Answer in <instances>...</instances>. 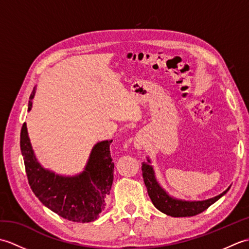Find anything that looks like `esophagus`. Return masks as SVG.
<instances>
[{
	"mask_svg": "<svg viewBox=\"0 0 249 249\" xmlns=\"http://www.w3.org/2000/svg\"><path fill=\"white\" fill-rule=\"evenodd\" d=\"M144 145V140H143V137H142V135L138 134L134 139V146L135 149L137 150H141L142 147H143Z\"/></svg>",
	"mask_w": 249,
	"mask_h": 249,
	"instance_id": "obj_1",
	"label": "esophagus"
}]
</instances>
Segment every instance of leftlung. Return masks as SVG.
Returning <instances> with one entry per match:
<instances>
[{"label": "left lung", "instance_id": "left-lung-1", "mask_svg": "<svg viewBox=\"0 0 249 249\" xmlns=\"http://www.w3.org/2000/svg\"><path fill=\"white\" fill-rule=\"evenodd\" d=\"M146 158V161L142 162L141 169L147 193H149L150 198L155 208L160 210L161 213L172 216V217H189V216H195L202 213L209 206L215 203L216 201L228 193V190L231 187L230 185L225 192L218 196L205 200H185L177 198L169 194L162 187V185L156 177L155 169L152 166L151 158L149 156Z\"/></svg>", "mask_w": 249, "mask_h": 249}]
</instances>
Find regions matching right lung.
I'll use <instances>...</instances> for the list:
<instances>
[{"label":"right lung","mask_w":249,"mask_h":249,"mask_svg":"<svg viewBox=\"0 0 249 249\" xmlns=\"http://www.w3.org/2000/svg\"><path fill=\"white\" fill-rule=\"evenodd\" d=\"M35 93L36 87L30 96L28 111L33 106ZM111 142L104 140L95 143L83 170L73 176H64L45 168L38 161L24 123L20 134V149L29 184L36 197L46 208L65 219L75 223L97 219L113 183Z\"/></svg>","instance_id":"add662e5"}]
</instances>
